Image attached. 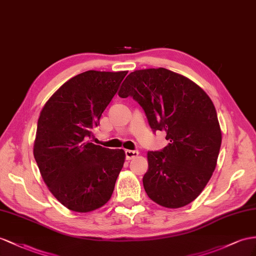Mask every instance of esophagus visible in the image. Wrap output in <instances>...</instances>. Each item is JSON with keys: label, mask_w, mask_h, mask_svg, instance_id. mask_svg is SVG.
I'll list each match as a JSON object with an SVG mask.
<instances>
[{"label": "esophagus", "mask_w": 256, "mask_h": 256, "mask_svg": "<svg viewBox=\"0 0 256 256\" xmlns=\"http://www.w3.org/2000/svg\"><path fill=\"white\" fill-rule=\"evenodd\" d=\"M138 154H140V152H137V150H126V156L128 160L136 158Z\"/></svg>", "instance_id": "esophagus-1"}]
</instances>
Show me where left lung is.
<instances>
[{
  "label": "left lung",
  "mask_w": 256,
  "mask_h": 256,
  "mask_svg": "<svg viewBox=\"0 0 256 256\" xmlns=\"http://www.w3.org/2000/svg\"><path fill=\"white\" fill-rule=\"evenodd\" d=\"M119 96L133 97L154 132L166 133L168 146L147 154L142 184L148 196L168 208L189 204L211 178L220 149L222 132L211 98L188 78L166 68L130 72Z\"/></svg>",
  "instance_id": "1"
}]
</instances>
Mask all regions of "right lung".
Instances as JSON below:
<instances>
[{"label":"right lung","instance_id":"right-lung-1","mask_svg":"<svg viewBox=\"0 0 256 256\" xmlns=\"http://www.w3.org/2000/svg\"><path fill=\"white\" fill-rule=\"evenodd\" d=\"M126 74L85 71L64 83L41 111L34 159L50 192L71 211H94L114 192L126 152L88 140Z\"/></svg>","mask_w":256,"mask_h":256}]
</instances>
